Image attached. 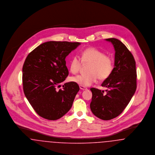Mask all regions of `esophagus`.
Masks as SVG:
<instances>
[{"label": "esophagus", "mask_w": 155, "mask_h": 155, "mask_svg": "<svg viewBox=\"0 0 155 155\" xmlns=\"http://www.w3.org/2000/svg\"><path fill=\"white\" fill-rule=\"evenodd\" d=\"M80 88L81 90H86V89H87V88H85V87H83V86H81V85H80Z\"/></svg>", "instance_id": "esophagus-1"}]
</instances>
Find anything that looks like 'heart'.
Wrapping results in <instances>:
<instances>
[{
	"label": "heart",
	"mask_w": 155,
	"mask_h": 155,
	"mask_svg": "<svg viewBox=\"0 0 155 155\" xmlns=\"http://www.w3.org/2000/svg\"><path fill=\"white\" fill-rule=\"evenodd\" d=\"M82 63H89L87 74H79L70 77V80L83 87H88L99 79L104 80L109 78L114 68L113 60L109 56L95 48H88L80 53ZM81 63L77 56H74L70 61V71L75 74L80 67Z\"/></svg>",
	"instance_id": "b5f03b06"
}]
</instances>
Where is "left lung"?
I'll use <instances>...</instances> for the list:
<instances>
[{"label": "left lung", "instance_id": "8db88e82", "mask_svg": "<svg viewBox=\"0 0 155 155\" xmlns=\"http://www.w3.org/2000/svg\"><path fill=\"white\" fill-rule=\"evenodd\" d=\"M113 45L114 54V68L110 76L102 86L104 91L92 88V101L90 108L97 117L109 120L120 115L125 109L134 95L137 88L135 61L131 53L120 40L105 39Z\"/></svg>", "mask_w": 155, "mask_h": 155}]
</instances>
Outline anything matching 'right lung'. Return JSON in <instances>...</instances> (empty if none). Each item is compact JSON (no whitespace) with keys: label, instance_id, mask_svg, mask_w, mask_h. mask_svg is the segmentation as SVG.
<instances>
[{"label":"right lung","instance_id":"1","mask_svg":"<svg viewBox=\"0 0 155 155\" xmlns=\"http://www.w3.org/2000/svg\"><path fill=\"white\" fill-rule=\"evenodd\" d=\"M80 42L48 41L30 53L22 67V84L25 96L37 114L56 120L71 109L80 90L77 84L65 83L68 75L66 58Z\"/></svg>","mask_w":155,"mask_h":155}]
</instances>
